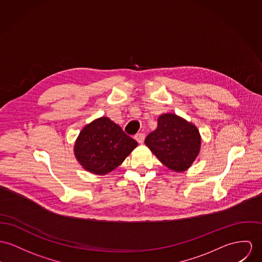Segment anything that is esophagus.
Segmentation results:
<instances>
[{
  "instance_id": "obj_1",
  "label": "esophagus",
  "mask_w": 262,
  "mask_h": 262,
  "mask_svg": "<svg viewBox=\"0 0 262 262\" xmlns=\"http://www.w3.org/2000/svg\"><path fill=\"white\" fill-rule=\"evenodd\" d=\"M144 134H142V133H140V134H137L136 136H135V139H136V141H139L140 143L141 142H143L144 141Z\"/></svg>"
}]
</instances>
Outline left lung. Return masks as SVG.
<instances>
[{"label":"left lung","mask_w":262,"mask_h":262,"mask_svg":"<svg viewBox=\"0 0 262 262\" xmlns=\"http://www.w3.org/2000/svg\"><path fill=\"white\" fill-rule=\"evenodd\" d=\"M201 142L198 127L174 114L160 116L157 129L144 141L160 161L178 172L186 170L198 158Z\"/></svg>","instance_id":"left-lung-1"}]
</instances>
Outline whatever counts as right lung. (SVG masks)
I'll return each instance as SVG.
<instances>
[{
    "instance_id": "obj_1",
    "label": "right lung",
    "mask_w": 262,
    "mask_h": 262,
    "mask_svg": "<svg viewBox=\"0 0 262 262\" xmlns=\"http://www.w3.org/2000/svg\"><path fill=\"white\" fill-rule=\"evenodd\" d=\"M138 142L106 117L97 119L81 129L74 147L81 166L95 174H106L137 147Z\"/></svg>"
}]
</instances>
